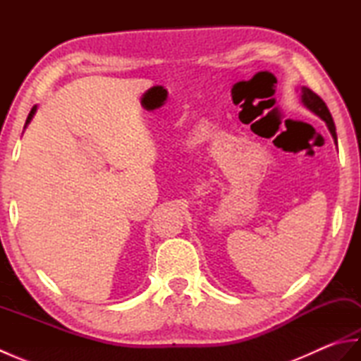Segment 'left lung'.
Here are the masks:
<instances>
[{"mask_svg": "<svg viewBox=\"0 0 361 361\" xmlns=\"http://www.w3.org/2000/svg\"><path fill=\"white\" fill-rule=\"evenodd\" d=\"M298 93H299V101H301L304 109H307L310 113H313L315 116H318L319 119H323L326 122L329 132H331L334 141L336 144V128L334 124L332 114H331V111H329L327 105L324 104L323 99L313 93V91L307 87H299Z\"/></svg>", "mask_w": 361, "mask_h": 361, "instance_id": "left-lung-1", "label": "left lung"}]
</instances>
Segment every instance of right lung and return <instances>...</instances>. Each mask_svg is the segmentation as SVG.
<instances>
[{"mask_svg":"<svg viewBox=\"0 0 361 361\" xmlns=\"http://www.w3.org/2000/svg\"><path fill=\"white\" fill-rule=\"evenodd\" d=\"M35 111H37V105H34L32 106V110H30V113H29V116H27V119H26V124H25V128L27 127V124L30 121H32V118H34V114H35Z\"/></svg>","mask_w":361,"mask_h":361,"instance_id":"1","label":"right lung"}]
</instances>
